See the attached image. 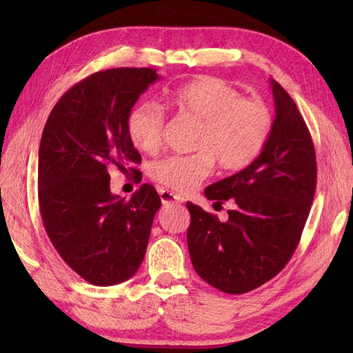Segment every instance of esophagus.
I'll return each instance as SVG.
<instances>
[{
    "instance_id": "obj_1",
    "label": "esophagus",
    "mask_w": 353,
    "mask_h": 353,
    "mask_svg": "<svg viewBox=\"0 0 353 353\" xmlns=\"http://www.w3.org/2000/svg\"><path fill=\"white\" fill-rule=\"evenodd\" d=\"M159 196H161L162 205H174V203H181V201H183L182 197L176 196L174 192H171L168 190H161Z\"/></svg>"
}]
</instances>
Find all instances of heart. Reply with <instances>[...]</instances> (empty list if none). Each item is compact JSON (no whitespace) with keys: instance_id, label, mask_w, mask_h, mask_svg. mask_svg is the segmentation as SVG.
I'll return each instance as SVG.
<instances>
[{"instance_id":"heart-1","label":"heart","mask_w":353,"mask_h":353,"mask_svg":"<svg viewBox=\"0 0 353 353\" xmlns=\"http://www.w3.org/2000/svg\"><path fill=\"white\" fill-rule=\"evenodd\" d=\"M170 108L199 121L191 154H171L152 163L154 182L188 192L209 176L216 162L223 171H239L256 159L272 132V112L265 103L243 99L241 92L216 77H200L168 95ZM165 115L156 103H141L127 117L132 144L144 153L159 150Z\"/></svg>"}]
</instances>
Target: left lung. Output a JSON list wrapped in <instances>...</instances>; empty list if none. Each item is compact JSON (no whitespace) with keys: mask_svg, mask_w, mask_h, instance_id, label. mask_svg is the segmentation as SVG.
Here are the masks:
<instances>
[{"mask_svg":"<svg viewBox=\"0 0 353 353\" xmlns=\"http://www.w3.org/2000/svg\"><path fill=\"white\" fill-rule=\"evenodd\" d=\"M270 85L276 118L264 150L249 167L205 190L220 205L235 201L228 221L186 203L192 267L228 294H244L282 272L301 241L316 194L311 133L288 92L274 80Z\"/></svg>","mask_w":353,"mask_h":353,"instance_id":"left-lung-1","label":"left lung"}]
</instances>
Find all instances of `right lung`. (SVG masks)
<instances>
[{"label":"right lung","mask_w":353,"mask_h":353,"mask_svg":"<svg viewBox=\"0 0 353 353\" xmlns=\"http://www.w3.org/2000/svg\"><path fill=\"white\" fill-rule=\"evenodd\" d=\"M159 79L153 68L95 72L68 89L45 123L37 163L39 211L50 241L92 285L129 279L145 256L161 197L142 183L130 200L110 192L108 168L130 170L141 154L127 134L134 103Z\"/></svg>","instance_id":"right-lung-1"}]
</instances>
